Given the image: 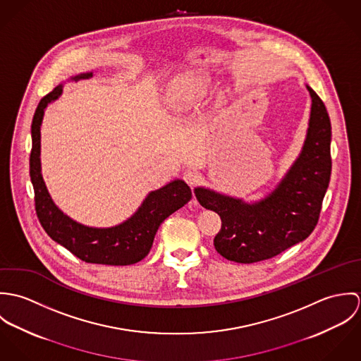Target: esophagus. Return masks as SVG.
I'll use <instances>...</instances> for the list:
<instances>
[{
    "label": "esophagus",
    "instance_id": "esophagus-1",
    "mask_svg": "<svg viewBox=\"0 0 361 361\" xmlns=\"http://www.w3.org/2000/svg\"><path fill=\"white\" fill-rule=\"evenodd\" d=\"M199 178H200V173H199L196 169H186V171L183 172V179H185V182H186L189 186L197 185ZM195 203H196V200H195Z\"/></svg>",
    "mask_w": 361,
    "mask_h": 361
}]
</instances>
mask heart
<instances>
[{
	"label": "heart",
	"mask_w": 361,
	"mask_h": 361,
	"mask_svg": "<svg viewBox=\"0 0 361 361\" xmlns=\"http://www.w3.org/2000/svg\"><path fill=\"white\" fill-rule=\"evenodd\" d=\"M206 86L204 79H197V80L192 82L189 86L183 87L178 94V99L180 102H190V100L199 99L206 93Z\"/></svg>",
	"instance_id": "heart-1"
}]
</instances>
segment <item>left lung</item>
<instances>
[{
	"label": "left lung",
	"instance_id": "1",
	"mask_svg": "<svg viewBox=\"0 0 361 361\" xmlns=\"http://www.w3.org/2000/svg\"><path fill=\"white\" fill-rule=\"evenodd\" d=\"M311 96L309 130L303 150L278 188L256 204L197 188L199 203L222 221L214 239L226 259L250 264L275 257L314 231L331 178V121L325 104Z\"/></svg>",
	"mask_w": 361,
	"mask_h": 361
}]
</instances>
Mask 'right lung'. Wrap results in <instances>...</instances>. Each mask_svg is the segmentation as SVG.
I'll list each match as a JSON object with an SVG mask.
<instances>
[{
	"label": "right lung",
	"mask_w": 361,
	"mask_h": 361,
	"mask_svg": "<svg viewBox=\"0 0 361 361\" xmlns=\"http://www.w3.org/2000/svg\"><path fill=\"white\" fill-rule=\"evenodd\" d=\"M80 73L73 80L92 78ZM62 86L46 94L36 108L32 121L30 180L35 189L37 218L47 235L85 262L105 265H130L146 257L153 246L155 232L165 218L192 199V190L183 180H173L152 192L142 207L123 224L112 228H89L65 215L47 192L40 166V125L47 104L56 100Z\"/></svg>",
	"instance_id": "right-lung-1"
}]
</instances>
